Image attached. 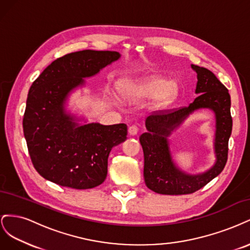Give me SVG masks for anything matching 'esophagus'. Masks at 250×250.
<instances>
[{"label": "esophagus", "instance_id": "1", "mask_svg": "<svg viewBox=\"0 0 250 250\" xmlns=\"http://www.w3.org/2000/svg\"><path fill=\"white\" fill-rule=\"evenodd\" d=\"M139 132V127L137 125H131L128 128V133L130 135H135Z\"/></svg>", "mask_w": 250, "mask_h": 250}]
</instances>
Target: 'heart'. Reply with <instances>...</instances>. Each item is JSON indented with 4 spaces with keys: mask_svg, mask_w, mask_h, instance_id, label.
<instances>
[{
    "mask_svg": "<svg viewBox=\"0 0 250 250\" xmlns=\"http://www.w3.org/2000/svg\"><path fill=\"white\" fill-rule=\"evenodd\" d=\"M121 92L138 98H153V106L163 108L175 101L179 86L175 81H167L160 76H150L138 83H120Z\"/></svg>",
    "mask_w": 250,
    "mask_h": 250,
    "instance_id": "obj_1",
    "label": "heart"
}]
</instances>
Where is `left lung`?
Masks as SVG:
<instances>
[{
  "instance_id": "1",
  "label": "left lung",
  "mask_w": 250,
  "mask_h": 250,
  "mask_svg": "<svg viewBox=\"0 0 250 250\" xmlns=\"http://www.w3.org/2000/svg\"><path fill=\"white\" fill-rule=\"evenodd\" d=\"M192 67L197 73L196 94L199 96L188 106L151 113L146 119L148 131L140 137L144 151V178L150 190L158 194L184 195L198 191L218 176L228 162L229 140L232 129L229 89L206 67L195 64H192ZM198 108H210L215 111L217 162L206 173L188 176L173 165L168 151L167 137L191 112Z\"/></svg>"
}]
</instances>
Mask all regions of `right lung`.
<instances>
[{"label": "right lung", "instance_id": "obj_1", "mask_svg": "<svg viewBox=\"0 0 250 250\" xmlns=\"http://www.w3.org/2000/svg\"><path fill=\"white\" fill-rule=\"evenodd\" d=\"M120 58L116 51L83 50L54 60L29 89L22 129L30 158L41 175L78 190L101 185L113 146L126 140L127 125L78 126L63 104L72 89Z\"/></svg>", "mask_w": 250, "mask_h": 250}]
</instances>
